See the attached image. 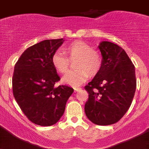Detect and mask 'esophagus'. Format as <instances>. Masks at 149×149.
<instances>
[{"label": "esophagus", "instance_id": "34e87169", "mask_svg": "<svg viewBox=\"0 0 149 149\" xmlns=\"http://www.w3.org/2000/svg\"><path fill=\"white\" fill-rule=\"evenodd\" d=\"M74 92H79V91L81 90V87H74Z\"/></svg>", "mask_w": 149, "mask_h": 149}]
</instances>
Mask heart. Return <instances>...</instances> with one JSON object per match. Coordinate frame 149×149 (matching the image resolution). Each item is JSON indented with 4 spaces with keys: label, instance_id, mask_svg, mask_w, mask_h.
Here are the masks:
<instances>
[{
    "label": "heart",
    "instance_id": "1",
    "mask_svg": "<svg viewBox=\"0 0 149 149\" xmlns=\"http://www.w3.org/2000/svg\"><path fill=\"white\" fill-rule=\"evenodd\" d=\"M65 51L70 58L78 57L76 66L78 69L70 71L63 77L64 84L77 86L86 81L89 75L98 72L102 65V56L88 43L82 40H75L65 47ZM51 63L60 74L66 73L69 65V60L66 55L60 51H55L51 56Z\"/></svg>",
    "mask_w": 149,
    "mask_h": 149
}]
</instances>
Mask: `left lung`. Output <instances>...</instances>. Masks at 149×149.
I'll list each match as a JSON object with an SVG mask.
<instances>
[{
  "instance_id": "1",
  "label": "left lung",
  "mask_w": 149,
  "mask_h": 149,
  "mask_svg": "<svg viewBox=\"0 0 149 149\" xmlns=\"http://www.w3.org/2000/svg\"><path fill=\"white\" fill-rule=\"evenodd\" d=\"M102 65L85 89L89 98L84 110L95 125L119 122L132 103L136 87L135 67L125 50L114 43H100Z\"/></svg>"
}]
</instances>
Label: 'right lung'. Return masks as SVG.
<instances>
[{"instance_id":"obj_1","label":"right lung","mask_w":149,"mask_h":149,"mask_svg":"<svg viewBox=\"0 0 149 149\" xmlns=\"http://www.w3.org/2000/svg\"><path fill=\"white\" fill-rule=\"evenodd\" d=\"M63 39H47L29 47L14 67L13 93L24 115L33 123L51 126L60 120L74 89L55 86L60 80L51 56Z\"/></svg>"}]
</instances>
